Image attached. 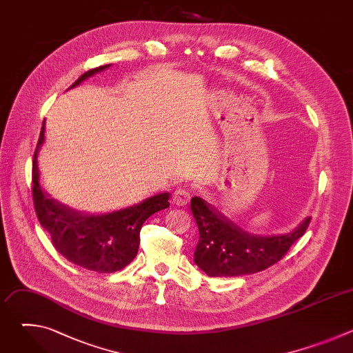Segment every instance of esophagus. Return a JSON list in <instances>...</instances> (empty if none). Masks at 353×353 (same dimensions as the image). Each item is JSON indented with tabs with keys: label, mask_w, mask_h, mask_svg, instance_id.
<instances>
[{
	"label": "esophagus",
	"mask_w": 353,
	"mask_h": 353,
	"mask_svg": "<svg viewBox=\"0 0 353 353\" xmlns=\"http://www.w3.org/2000/svg\"><path fill=\"white\" fill-rule=\"evenodd\" d=\"M191 198V194L187 188L184 187H179L173 191V195H172V199H173V204L179 205V207H184L188 204V201Z\"/></svg>",
	"instance_id": "esophagus-1"
}]
</instances>
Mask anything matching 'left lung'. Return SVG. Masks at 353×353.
I'll list each match as a JSON object with an SVG mask.
<instances>
[{
    "label": "left lung",
    "mask_w": 353,
    "mask_h": 353,
    "mask_svg": "<svg viewBox=\"0 0 353 353\" xmlns=\"http://www.w3.org/2000/svg\"><path fill=\"white\" fill-rule=\"evenodd\" d=\"M191 211L199 232L194 261L208 276H239L267 270L305 234L312 219L306 218L286 234L259 236L244 232L199 196L191 198Z\"/></svg>",
    "instance_id": "1"
}]
</instances>
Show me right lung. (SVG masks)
<instances>
[{"label": "right lung", "instance_id": "add662e5", "mask_svg": "<svg viewBox=\"0 0 353 353\" xmlns=\"http://www.w3.org/2000/svg\"><path fill=\"white\" fill-rule=\"evenodd\" d=\"M110 65L89 70L68 89L78 86L82 81ZM43 141L44 123L32 163L33 205L40 225L48 233L59 253L72 264L100 274L123 270L138 253L139 232L143 222L155 212L169 208L170 194H157L137 205L110 214L83 215L75 212L50 198L40 184L37 154Z\"/></svg>", "mask_w": 353, "mask_h": 353}]
</instances>
